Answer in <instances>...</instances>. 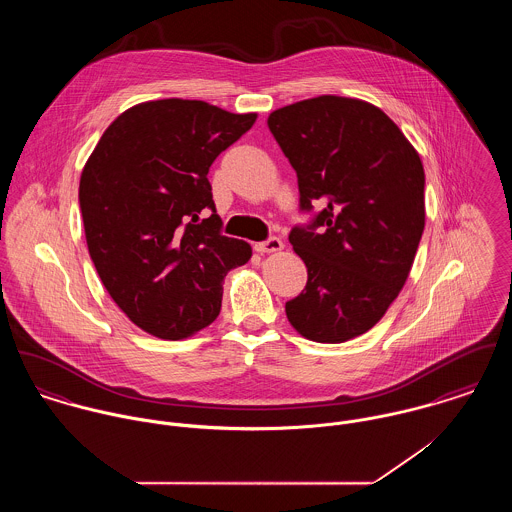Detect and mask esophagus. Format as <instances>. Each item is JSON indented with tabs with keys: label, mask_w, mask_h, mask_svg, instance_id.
Listing matches in <instances>:
<instances>
[{
	"label": "esophagus",
	"mask_w": 512,
	"mask_h": 512,
	"mask_svg": "<svg viewBox=\"0 0 512 512\" xmlns=\"http://www.w3.org/2000/svg\"><path fill=\"white\" fill-rule=\"evenodd\" d=\"M282 248H284V242H282L280 238H276V236L268 238L266 242H258V244H254V250H256V252H260V254H272V252H280Z\"/></svg>",
	"instance_id": "esophagus-1"
}]
</instances>
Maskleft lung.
<instances>
[{
    "label": "left lung",
    "instance_id": "1",
    "mask_svg": "<svg viewBox=\"0 0 512 512\" xmlns=\"http://www.w3.org/2000/svg\"><path fill=\"white\" fill-rule=\"evenodd\" d=\"M268 128L297 173L301 209L323 205L290 234L307 286L286 303L288 321L309 341L345 343L382 319L412 270L426 224L420 153L359 98L301 100Z\"/></svg>",
    "mask_w": 512,
    "mask_h": 512
}]
</instances>
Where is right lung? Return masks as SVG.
<instances>
[{"label": "right lung", "mask_w": 512, "mask_h": 512, "mask_svg": "<svg viewBox=\"0 0 512 512\" xmlns=\"http://www.w3.org/2000/svg\"><path fill=\"white\" fill-rule=\"evenodd\" d=\"M256 118L203 100H149L122 112L84 163L88 254L116 305L153 337L211 325L224 276L252 256L248 242L220 234L207 175Z\"/></svg>", "instance_id": "1"}]
</instances>
